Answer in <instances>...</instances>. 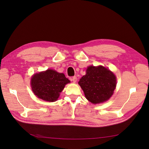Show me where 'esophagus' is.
I'll use <instances>...</instances> for the list:
<instances>
[{"instance_id":"1","label":"esophagus","mask_w":149,"mask_h":149,"mask_svg":"<svg viewBox=\"0 0 149 149\" xmlns=\"http://www.w3.org/2000/svg\"><path fill=\"white\" fill-rule=\"evenodd\" d=\"M70 79L71 81H73V83H76V81H77V78H76V76H73Z\"/></svg>"}]
</instances>
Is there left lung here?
Listing matches in <instances>:
<instances>
[{
    "label": "left lung",
    "instance_id": "left-lung-1",
    "mask_svg": "<svg viewBox=\"0 0 149 149\" xmlns=\"http://www.w3.org/2000/svg\"><path fill=\"white\" fill-rule=\"evenodd\" d=\"M87 100L93 104L101 103L111 97L116 86V78L102 66H89L86 74L78 82Z\"/></svg>",
    "mask_w": 149,
    "mask_h": 149
}]
</instances>
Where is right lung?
<instances>
[{
    "label": "right lung",
    "instance_id": "right-lung-1",
    "mask_svg": "<svg viewBox=\"0 0 149 149\" xmlns=\"http://www.w3.org/2000/svg\"><path fill=\"white\" fill-rule=\"evenodd\" d=\"M70 82L63 73L47 70L34 74L31 79V86L33 93L38 98L53 102L58 100L65 84Z\"/></svg>",
    "mask_w": 149,
    "mask_h": 149
}]
</instances>
